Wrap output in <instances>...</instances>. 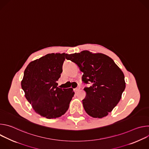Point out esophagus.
Instances as JSON below:
<instances>
[{
  "instance_id": "34e87169",
  "label": "esophagus",
  "mask_w": 149,
  "mask_h": 149,
  "mask_svg": "<svg viewBox=\"0 0 149 149\" xmlns=\"http://www.w3.org/2000/svg\"><path fill=\"white\" fill-rule=\"evenodd\" d=\"M80 88H80V87H79V86H78V87H77L75 89V91L76 92H77V91H78L80 90Z\"/></svg>"
}]
</instances>
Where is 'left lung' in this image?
Segmentation results:
<instances>
[{"instance_id": "obj_1", "label": "left lung", "mask_w": 149, "mask_h": 149, "mask_svg": "<svg viewBox=\"0 0 149 149\" xmlns=\"http://www.w3.org/2000/svg\"><path fill=\"white\" fill-rule=\"evenodd\" d=\"M67 60L76 63L83 74L86 96L82 100L86 113L93 118L107 116L120 101L125 88L124 75L114 61L101 53L82 51L67 54Z\"/></svg>"}]
</instances>
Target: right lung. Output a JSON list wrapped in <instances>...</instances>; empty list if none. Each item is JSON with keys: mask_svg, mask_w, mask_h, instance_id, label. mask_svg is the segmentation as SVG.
Listing matches in <instances>:
<instances>
[{"mask_svg": "<svg viewBox=\"0 0 149 149\" xmlns=\"http://www.w3.org/2000/svg\"><path fill=\"white\" fill-rule=\"evenodd\" d=\"M67 55L47 54L31 61L24 71L21 87L33 109L41 117L56 118L69 109L74 91L71 88L57 87Z\"/></svg>", "mask_w": 149, "mask_h": 149, "instance_id": "right-lung-1", "label": "right lung"}]
</instances>
